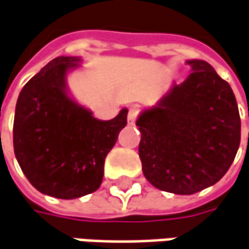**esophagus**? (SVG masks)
<instances>
[{
	"label": "esophagus",
	"mask_w": 249,
	"mask_h": 249,
	"mask_svg": "<svg viewBox=\"0 0 249 249\" xmlns=\"http://www.w3.org/2000/svg\"><path fill=\"white\" fill-rule=\"evenodd\" d=\"M139 115H140L139 107H136V106L129 107V112H127V122H129V124H134L137 118H139Z\"/></svg>",
	"instance_id": "obj_1"
}]
</instances>
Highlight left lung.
Masks as SVG:
<instances>
[{"instance_id": "obj_1", "label": "left lung", "mask_w": 249, "mask_h": 249, "mask_svg": "<svg viewBox=\"0 0 249 249\" xmlns=\"http://www.w3.org/2000/svg\"><path fill=\"white\" fill-rule=\"evenodd\" d=\"M136 124L142 133L143 174L157 189L192 195L214 185L231 167L241 140V119L229 82L203 60Z\"/></svg>"}]
</instances>
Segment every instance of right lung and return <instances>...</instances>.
<instances>
[{
    "instance_id": "obj_1",
    "label": "right lung",
    "mask_w": 249,
    "mask_h": 249,
    "mask_svg": "<svg viewBox=\"0 0 249 249\" xmlns=\"http://www.w3.org/2000/svg\"><path fill=\"white\" fill-rule=\"evenodd\" d=\"M77 57H56L25 84L14 119V151L25 177L39 192L75 199L95 192L104 164L127 109L112 120H98L67 93L66 75Z\"/></svg>"
}]
</instances>
